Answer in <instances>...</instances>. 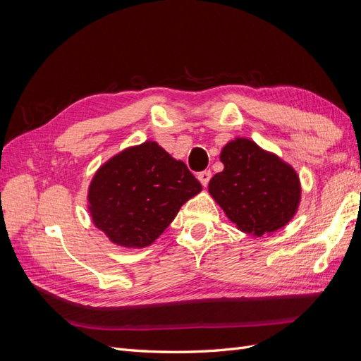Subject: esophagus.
Returning <instances> with one entry per match:
<instances>
[{"label":"esophagus","mask_w":361,"mask_h":361,"mask_svg":"<svg viewBox=\"0 0 361 361\" xmlns=\"http://www.w3.org/2000/svg\"><path fill=\"white\" fill-rule=\"evenodd\" d=\"M211 171L209 170H204V171H202V173H199V180H200V183L203 185V187H206L207 183H209V180H211Z\"/></svg>","instance_id":"obj_1"}]
</instances>
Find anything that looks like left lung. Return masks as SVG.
Returning <instances> with one entry per match:
<instances>
[{
    "label": "left lung",
    "instance_id": "obj_1",
    "mask_svg": "<svg viewBox=\"0 0 361 361\" xmlns=\"http://www.w3.org/2000/svg\"><path fill=\"white\" fill-rule=\"evenodd\" d=\"M224 170L209 182V194L239 231L272 235L297 214L301 183L297 171L253 140L238 137L221 149Z\"/></svg>",
    "mask_w": 361,
    "mask_h": 361
}]
</instances>
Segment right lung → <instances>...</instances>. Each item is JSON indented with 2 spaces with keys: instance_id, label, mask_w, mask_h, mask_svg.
I'll return each instance as SVG.
<instances>
[{
  "instance_id": "1",
  "label": "right lung",
  "mask_w": 361,
  "mask_h": 361,
  "mask_svg": "<svg viewBox=\"0 0 361 361\" xmlns=\"http://www.w3.org/2000/svg\"><path fill=\"white\" fill-rule=\"evenodd\" d=\"M200 191V182L185 162L147 140L118 152L96 170L87 202L93 224L113 244L145 248Z\"/></svg>"
}]
</instances>
